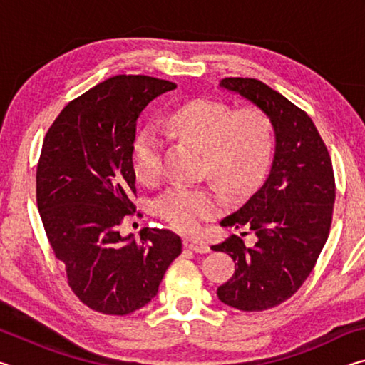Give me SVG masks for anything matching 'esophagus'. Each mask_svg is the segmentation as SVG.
<instances>
[{"label": "esophagus", "mask_w": 365, "mask_h": 365, "mask_svg": "<svg viewBox=\"0 0 365 365\" xmlns=\"http://www.w3.org/2000/svg\"><path fill=\"white\" fill-rule=\"evenodd\" d=\"M183 245H185V248H188L195 252H200V255H205V252L211 251V248H209V245L206 242H202V240H197V238L185 237Z\"/></svg>", "instance_id": "esophagus-1"}]
</instances>
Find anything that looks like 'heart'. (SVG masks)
<instances>
[{
	"mask_svg": "<svg viewBox=\"0 0 365 365\" xmlns=\"http://www.w3.org/2000/svg\"><path fill=\"white\" fill-rule=\"evenodd\" d=\"M169 125L205 151V172L227 193L245 195L261 183L274 138L270 117L262 109L245 106L232 110L220 101L195 100L175 109ZM160 151L163 138L156 128H141L132 146V168L141 183L159 180ZM224 205V197L211 187L178 183L159 197L158 212L170 227L190 232L214 217Z\"/></svg>",
	"mask_w": 365,
	"mask_h": 365,
	"instance_id": "1",
	"label": "heart"
}]
</instances>
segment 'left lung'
<instances>
[{"label":"left lung","instance_id":"left-lung-1","mask_svg":"<svg viewBox=\"0 0 365 365\" xmlns=\"http://www.w3.org/2000/svg\"><path fill=\"white\" fill-rule=\"evenodd\" d=\"M270 117L275 153L269 177L245 205L220 220L222 227L250 228L256 243L232 235L214 251L235 262L232 279L217 288L224 304L246 312L275 307L298 292L329 238L335 177L330 154L311 117L256 78H222Z\"/></svg>","mask_w":365,"mask_h":365}]
</instances>
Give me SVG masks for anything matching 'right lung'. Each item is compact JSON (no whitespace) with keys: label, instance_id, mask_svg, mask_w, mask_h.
Here are the masks:
<instances>
[{"label":"right lung","instance_id":"right-lung-1","mask_svg":"<svg viewBox=\"0 0 365 365\" xmlns=\"http://www.w3.org/2000/svg\"><path fill=\"white\" fill-rule=\"evenodd\" d=\"M177 85L148 76H115L61 110L43 141L36 205L49 245L77 298L93 311L127 316L158 294L182 252L170 230L119 227L135 211L132 146L137 120L154 98Z\"/></svg>","mask_w":365,"mask_h":365}]
</instances>
